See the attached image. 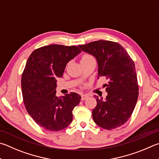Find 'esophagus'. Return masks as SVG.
<instances>
[{"mask_svg":"<svg viewBox=\"0 0 159 159\" xmlns=\"http://www.w3.org/2000/svg\"><path fill=\"white\" fill-rule=\"evenodd\" d=\"M88 98V95H86V94H82L81 95V100L82 101H84L85 99H87Z\"/></svg>","mask_w":159,"mask_h":159,"instance_id":"34e87169","label":"esophagus"}]
</instances>
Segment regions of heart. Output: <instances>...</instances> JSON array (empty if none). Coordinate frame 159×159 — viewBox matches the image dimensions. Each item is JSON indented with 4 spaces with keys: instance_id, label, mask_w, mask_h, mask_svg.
Returning a JSON list of instances; mask_svg holds the SVG:
<instances>
[{
    "instance_id": "obj_1",
    "label": "heart",
    "mask_w": 159,
    "mask_h": 159,
    "mask_svg": "<svg viewBox=\"0 0 159 159\" xmlns=\"http://www.w3.org/2000/svg\"><path fill=\"white\" fill-rule=\"evenodd\" d=\"M92 59H94V57L91 56L89 54H84L81 57V60H80V62H85V61H88V60H92Z\"/></svg>"
}]
</instances>
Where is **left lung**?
<instances>
[{
	"instance_id": "8db88e82",
	"label": "left lung",
	"mask_w": 159,
	"mask_h": 159,
	"mask_svg": "<svg viewBox=\"0 0 159 159\" xmlns=\"http://www.w3.org/2000/svg\"><path fill=\"white\" fill-rule=\"evenodd\" d=\"M79 47L96 57L98 76L108 80L103 85L108 93L106 99L97 97V106L92 111L94 122L108 130L120 127L131 117L138 97L134 61L117 42L98 40Z\"/></svg>"
}]
</instances>
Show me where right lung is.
Listing matches in <instances>:
<instances>
[{
    "instance_id": "obj_1",
    "label": "right lung",
    "mask_w": 159,
    "mask_h": 159,
    "mask_svg": "<svg viewBox=\"0 0 159 159\" xmlns=\"http://www.w3.org/2000/svg\"><path fill=\"white\" fill-rule=\"evenodd\" d=\"M80 52L76 46L51 44L37 48L28 57L21 77L23 99L30 117L47 131H61L72 122V111L81 97L76 92L56 97V79Z\"/></svg>"
}]
</instances>
